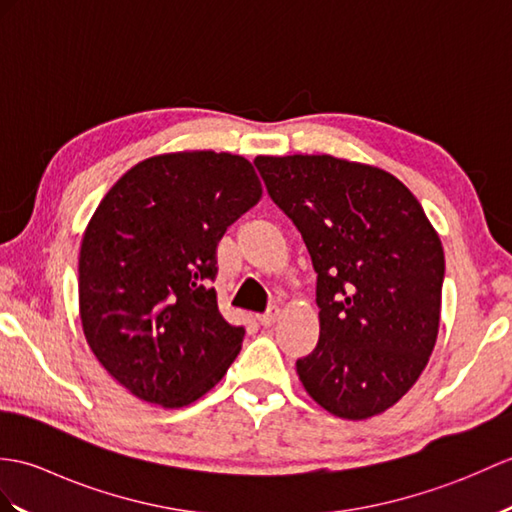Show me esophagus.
Instances as JSON below:
<instances>
[{
	"label": "esophagus",
	"instance_id": "esophagus-1",
	"mask_svg": "<svg viewBox=\"0 0 512 512\" xmlns=\"http://www.w3.org/2000/svg\"><path fill=\"white\" fill-rule=\"evenodd\" d=\"M279 312H281V310H279V305H270L264 314H259V323L264 325V327L275 325V323H277V318H279Z\"/></svg>",
	"mask_w": 512,
	"mask_h": 512
}]
</instances>
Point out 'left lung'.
Segmentation results:
<instances>
[{"mask_svg": "<svg viewBox=\"0 0 512 512\" xmlns=\"http://www.w3.org/2000/svg\"><path fill=\"white\" fill-rule=\"evenodd\" d=\"M255 168L318 275L320 336L296 373L336 417H375L406 395L432 355L441 240L410 189L379 168L329 154L257 157Z\"/></svg>", "mask_w": 512, "mask_h": 512, "instance_id": "1", "label": "left lung"}]
</instances>
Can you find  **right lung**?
Returning a JSON list of instances; mask_svg holds the SVG:
<instances>
[{
    "instance_id": "1",
    "label": "right lung",
    "mask_w": 512,
    "mask_h": 512,
    "mask_svg": "<svg viewBox=\"0 0 512 512\" xmlns=\"http://www.w3.org/2000/svg\"><path fill=\"white\" fill-rule=\"evenodd\" d=\"M261 198L229 152H176L137 163L82 237L78 294L95 358L135 397L181 408L205 395L242 349L211 283L218 244Z\"/></svg>"
}]
</instances>
